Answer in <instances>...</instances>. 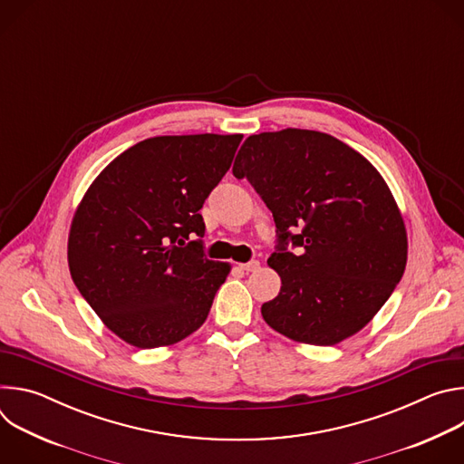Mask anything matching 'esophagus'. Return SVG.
Segmentation results:
<instances>
[{"label": "esophagus", "mask_w": 464, "mask_h": 464, "mask_svg": "<svg viewBox=\"0 0 464 464\" xmlns=\"http://www.w3.org/2000/svg\"><path fill=\"white\" fill-rule=\"evenodd\" d=\"M260 268V262L258 260H249V262H244V264H240V270H244V272H256Z\"/></svg>", "instance_id": "1"}]
</instances>
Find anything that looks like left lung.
Returning a JSON list of instances; mask_svg holds the SVG:
<instances>
[{
    "label": "left lung",
    "mask_w": 464,
    "mask_h": 464,
    "mask_svg": "<svg viewBox=\"0 0 464 464\" xmlns=\"http://www.w3.org/2000/svg\"><path fill=\"white\" fill-rule=\"evenodd\" d=\"M233 176L251 183L277 227L268 264L281 292L262 304L264 321L308 345L356 334L401 283L408 258L404 220L378 170L333 136L286 128L249 136Z\"/></svg>",
    "instance_id": "1"
}]
</instances>
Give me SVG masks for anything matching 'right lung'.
I'll list each match as a JSON object with an SVG mask.
<instances>
[{
  "label": "right lung",
  "instance_id": "1",
  "mask_svg": "<svg viewBox=\"0 0 464 464\" xmlns=\"http://www.w3.org/2000/svg\"><path fill=\"white\" fill-rule=\"evenodd\" d=\"M242 136H161L117 156L75 213L68 260L104 324L140 349L172 345L208 319L229 264L206 256L200 215Z\"/></svg>",
  "mask_w": 464,
  "mask_h": 464
}]
</instances>
